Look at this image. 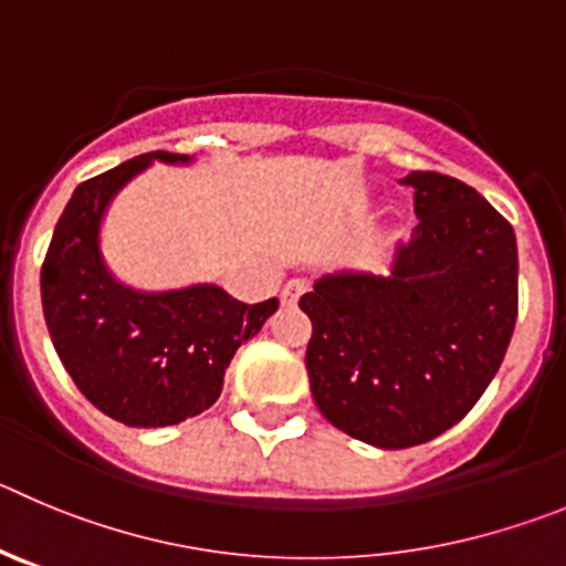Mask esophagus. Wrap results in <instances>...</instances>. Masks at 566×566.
<instances>
[{
	"label": "esophagus",
	"instance_id": "obj_1",
	"mask_svg": "<svg viewBox=\"0 0 566 566\" xmlns=\"http://www.w3.org/2000/svg\"><path fill=\"white\" fill-rule=\"evenodd\" d=\"M305 292H308V283H305V280H289L286 286H283L280 300H283V305H297V300L303 297Z\"/></svg>",
	"mask_w": 566,
	"mask_h": 566
}]
</instances>
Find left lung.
I'll list each match as a JSON object with an SVG mask.
<instances>
[{
	"label": "left lung",
	"mask_w": 566,
	"mask_h": 566,
	"mask_svg": "<svg viewBox=\"0 0 566 566\" xmlns=\"http://www.w3.org/2000/svg\"><path fill=\"white\" fill-rule=\"evenodd\" d=\"M418 227L387 277L323 274L305 367L319 412L378 449L427 443L463 421L505 359L520 303L516 235L465 181L412 170Z\"/></svg>",
	"instance_id": "obj_1"
}]
</instances>
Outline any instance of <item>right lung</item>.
I'll return each mask as SVG.
<instances>
[{
  "label": "right lung",
  "instance_id": "add662e5",
  "mask_svg": "<svg viewBox=\"0 0 566 566\" xmlns=\"http://www.w3.org/2000/svg\"><path fill=\"white\" fill-rule=\"evenodd\" d=\"M151 163L188 165V154L151 151L77 185L41 266V303L55 354L77 390L126 427H174L219 401L238 347L277 311V297L247 305L216 283L137 292L101 252L108 205Z\"/></svg>",
  "mask_w": 566,
  "mask_h": 566
}]
</instances>
